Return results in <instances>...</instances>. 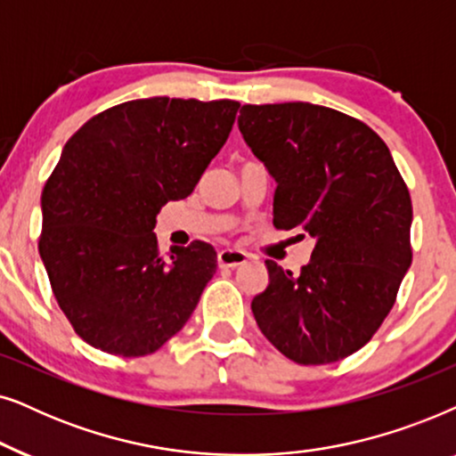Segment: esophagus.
Segmentation results:
<instances>
[{
	"instance_id": "1",
	"label": "esophagus",
	"mask_w": 456,
	"mask_h": 456,
	"mask_svg": "<svg viewBox=\"0 0 456 456\" xmlns=\"http://www.w3.org/2000/svg\"><path fill=\"white\" fill-rule=\"evenodd\" d=\"M248 263V256L240 250H221L218 252V266L221 269H233V266H240Z\"/></svg>"
}]
</instances>
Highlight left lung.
<instances>
[{"label":"left lung","mask_w":456,"mask_h":456,"mask_svg":"<svg viewBox=\"0 0 456 456\" xmlns=\"http://www.w3.org/2000/svg\"><path fill=\"white\" fill-rule=\"evenodd\" d=\"M238 125L277 181L273 224L317 240L298 277L266 260L254 319L294 362L342 361L375 336L411 266L409 187L384 139L333 108L246 104Z\"/></svg>","instance_id":"obj_1"}]
</instances>
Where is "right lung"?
<instances>
[{
  "mask_svg": "<svg viewBox=\"0 0 456 456\" xmlns=\"http://www.w3.org/2000/svg\"><path fill=\"white\" fill-rule=\"evenodd\" d=\"M238 108L233 100H131L66 142L41 193L39 254L60 308L89 346L145 356L191 317L216 252L196 240L165 260L156 215L193 191Z\"/></svg>",
  "mask_w": 456,
  "mask_h": 456,
  "instance_id": "obj_1",
  "label": "right lung"
}]
</instances>
